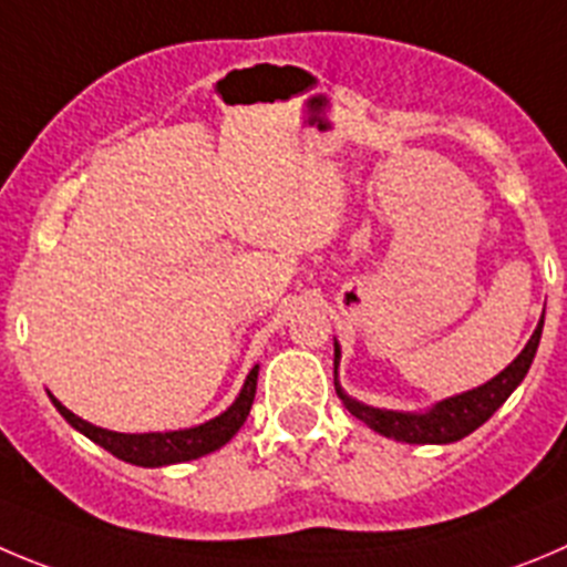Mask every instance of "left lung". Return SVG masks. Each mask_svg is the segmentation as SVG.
I'll use <instances>...</instances> for the list:
<instances>
[{
	"label": "left lung",
	"instance_id": "1",
	"mask_svg": "<svg viewBox=\"0 0 567 567\" xmlns=\"http://www.w3.org/2000/svg\"><path fill=\"white\" fill-rule=\"evenodd\" d=\"M543 321L546 313L539 316L537 327H534L532 338L523 347L520 355L498 372L492 380H486L478 389L462 391V394H453L447 400H439L431 409L425 411H394V409H378V405H367L355 396H349L347 391L338 383V363H341V343H332L336 347V391L341 396V403L347 405L349 414H355L358 420L367 422L372 431H378L380 436H389L394 442L405 444H451L458 439L470 436L475 427L484 425L501 405L509 400L512 391L523 383V378L532 369L534 355H537L539 336H543Z\"/></svg>",
	"mask_w": 567,
	"mask_h": 567
}]
</instances>
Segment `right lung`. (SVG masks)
Masks as SVG:
<instances>
[{
  "instance_id": "right-lung-1",
  "label": "right lung",
  "mask_w": 567,
  "mask_h": 567,
  "mask_svg": "<svg viewBox=\"0 0 567 567\" xmlns=\"http://www.w3.org/2000/svg\"><path fill=\"white\" fill-rule=\"evenodd\" d=\"M257 374L259 367H254L248 372L246 383H243L240 394L235 396V403L218 414L215 420H206L200 425L182 427V431H164V433H116L109 427H97L92 422L81 420L78 414L66 409V405L52 396V405L58 409V414L69 422V425L81 431L83 436L92 439L94 444H100L103 451H109L111 456L123 458V462L136 464V467H167V464H182L193 462V458L206 456V453L220 451L237 431L246 422L248 411H251L254 394H257Z\"/></svg>"
}]
</instances>
